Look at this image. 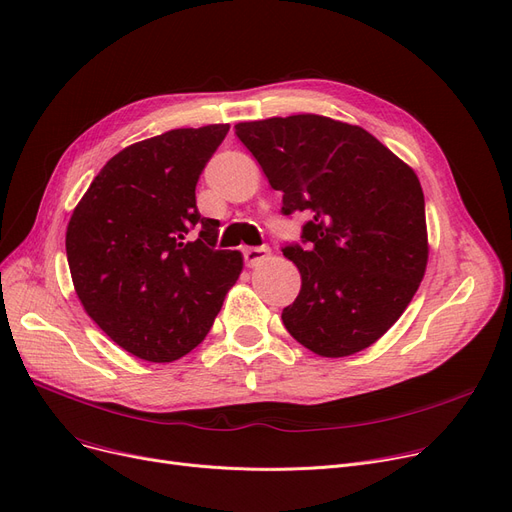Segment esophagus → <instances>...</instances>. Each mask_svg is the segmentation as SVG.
<instances>
[{"instance_id":"34e87169","label":"esophagus","mask_w":512,"mask_h":512,"mask_svg":"<svg viewBox=\"0 0 512 512\" xmlns=\"http://www.w3.org/2000/svg\"><path fill=\"white\" fill-rule=\"evenodd\" d=\"M267 258H269V248H245L243 250V260L248 267H258V264Z\"/></svg>"}]
</instances>
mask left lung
Wrapping results in <instances>:
<instances>
[{
	"instance_id": "left-lung-1",
	"label": "left lung",
	"mask_w": 512,
	"mask_h": 512,
	"mask_svg": "<svg viewBox=\"0 0 512 512\" xmlns=\"http://www.w3.org/2000/svg\"><path fill=\"white\" fill-rule=\"evenodd\" d=\"M281 212L309 216L304 245H285L302 277L281 319L321 357H349L382 338L418 292L428 262L416 172L359 126L302 113L241 121Z\"/></svg>"
}]
</instances>
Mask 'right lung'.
<instances>
[{"instance_id":"right-lung-1","label":"right lung","mask_w":512,"mask_h":512,"mask_svg":"<svg viewBox=\"0 0 512 512\" xmlns=\"http://www.w3.org/2000/svg\"><path fill=\"white\" fill-rule=\"evenodd\" d=\"M229 124L180 128L113 155L75 206L67 260L77 298L121 349L170 363L206 338L243 269L197 212L201 170Z\"/></svg>"}]
</instances>
